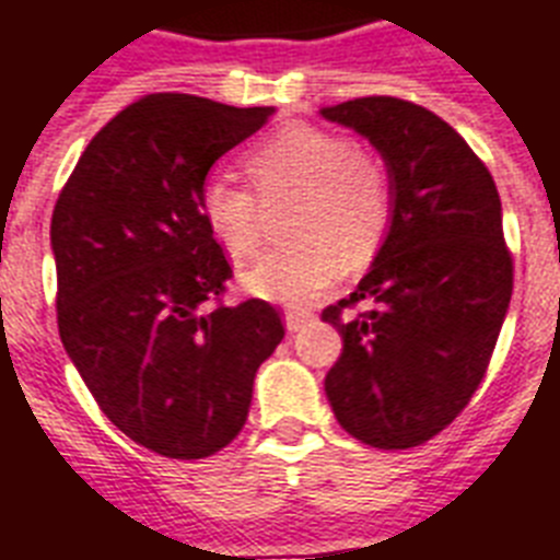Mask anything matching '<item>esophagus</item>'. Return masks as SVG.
Instances as JSON below:
<instances>
[{"instance_id":"esophagus-1","label":"esophagus","mask_w":560,"mask_h":560,"mask_svg":"<svg viewBox=\"0 0 560 560\" xmlns=\"http://www.w3.org/2000/svg\"><path fill=\"white\" fill-rule=\"evenodd\" d=\"M308 323H311V314H305V311H288V314H284V326H288L290 335L302 331Z\"/></svg>"}]
</instances>
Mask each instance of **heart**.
Listing matches in <instances>:
<instances>
[{"label": "heart", "mask_w": 560, "mask_h": 560, "mask_svg": "<svg viewBox=\"0 0 560 560\" xmlns=\"http://www.w3.org/2000/svg\"><path fill=\"white\" fill-rule=\"evenodd\" d=\"M255 185L211 178L199 194L205 229L232 258L258 249L267 209L293 202L290 246L267 252L241 272V288L279 305H308L352 261L370 258L382 246L394 217L390 176L375 155L352 140L317 126L276 131L246 155Z\"/></svg>", "instance_id": "heart-1"}]
</instances>
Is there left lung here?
<instances>
[{"mask_svg": "<svg viewBox=\"0 0 560 560\" xmlns=\"http://www.w3.org/2000/svg\"><path fill=\"white\" fill-rule=\"evenodd\" d=\"M382 155L394 217L355 293L323 311L343 352L326 375L337 422L375 450L432 441L485 378L514 290L488 166L438 114L396 96L319 110ZM366 301L370 312L342 317Z\"/></svg>", "mask_w": 560, "mask_h": 560, "instance_id": "obj_1", "label": "left lung"}]
</instances>
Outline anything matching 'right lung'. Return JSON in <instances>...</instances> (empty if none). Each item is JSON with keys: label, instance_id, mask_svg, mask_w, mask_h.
I'll list each match as a JSON object with an SVG mask.
<instances>
[{"label": "right lung", "instance_id": "obj_1", "mask_svg": "<svg viewBox=\"0 0 560 560\" xmlns=\"http://www.w3.org/2000/svg\"><path fill=\"white\" fill-rule=\"evenodd\" d=\"M276 108L152 93L88 143L52 211L58 331L102 413L164 458L241 434L258 366L284 337L264 299L223 296L232 267L199 213L205 178Z\"/></svg>", "mask_w": 560, "mask_h": 560}]
</instances>
